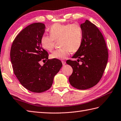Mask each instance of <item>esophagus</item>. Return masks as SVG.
<instances>
[{
  "label": "esophagus",
  "instance_id": "obj_1",
  "mask_svg": "<svg viewBox=\"0 0 121 121\" xmlns=\"http://www.w3.org/2000/svg\"><path fill=\"white\" fill-rule=\"evenodd\" d=\"M62 65L64 66V65H65L66 62L65 61H62Z\"/></svg>",
  "mask_w": 121,
  "mask_h": 121
}]
</instances>
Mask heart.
I'll return each instance as SVG.
<instances>
[{
    "instance_id": "obj_1",
    "label": "heart",
    "mask_w": 121,
    "mask_h": 121,
    "mask_svg": "<svg viewBox=\"0 0 121 121\" xmlns=\"http://www.w3.org/2000/svg\"><path fill=\"white\" fill-rule=\"evenodd\" d=\"M50 35H43L40 40L42 48L51 52L54 48V40L60 39L61 48L51 54L52 59L64 60L69 56L71 52H75L82 44V30L78 23L60 24L56 23L49 29Z\"/></svg>"
}]
</instances>
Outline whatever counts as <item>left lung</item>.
Masks as SVG:
<instances>
[{"label": "left lung", "mask_w": 121, "mask_h": 121, "mask_svg": "<svg viewBox=\"0 0 121 121\" xmlns=\"http://www.w3.org/2000/svg\"><path fill=\"white\" fill-rule=\"evenodd\" d=\"M82 44L72 58L66 63L73 72L69 82L73 87L84 90L95 85L101 79L108 61V53L106 42L102 33L95 24L88 20L81 24ZM82 63L79 65L78 61Z\"/></svg>", "instance_id": "1"}]
</instances>
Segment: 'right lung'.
Listing matches in <instances>:
<instances>
[{"label":"right lung","instance_id":"right-lung-1","mask_svg":"<svg viewBox=\"0 0 121 121\" xmlns=\"http://www.w3.org/2000/svg\"><path fill=\"white\" fill-rule=\"evenodd\" d=\"M43 23L30 24L16 36L11 46L10 57L14 74L23 87L34 92H42L51 87L55 76L62 66L60 60L48 59L40 40L45 32ZM47 62L41 66L39 62Z\"/></svg>","mask_w":121,"mask_h":121}]
</instances>
